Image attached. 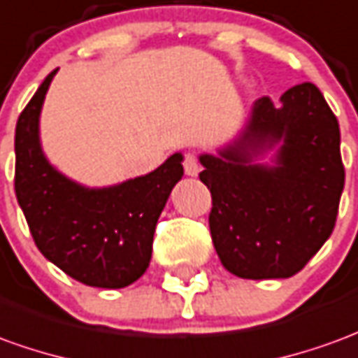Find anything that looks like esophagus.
Wrapping results in <instances>:
<instances>
[{
  "mask_svg": "<svg viewBox=\"0 0 358 358\" xmlns=\"http://www.w3.org/2000/svg\"><path fill=\"white\" fill-rule=\"evenodd\" d=\"M184 172H186L187 176H197V172H199V161H197V157L194 153H186L184 155Z\"/></svg>",
  "mask_w": 358,
  "mask_h": 358,
  "instance_id": "34e87169",
  "label": "esophagus"
}]
</instances>
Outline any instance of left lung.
<instances>
[{
	"label": "left lung",
	"mask_w": 358,
	"mask_h": 358,
	"mask_svg": "<svg viewBox=\"0 0 358 358\" xmlns=\"http://www.w3.org/2000/svg\"><path fill=\"white\" fill-rule=\"evenodd\" d=\"M283 141L275 167L249 162ZM341 134L316 85L301 83L275 106L254 104L238 141L201 155L211 192L209 229L221 264L242 279H287L310 262L336 227L345 186Z\"/></svg>",
	"instance_id": "1"
}]
</instances>
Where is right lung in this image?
<instances>
[{"mask_svg":"<svg viewBox=\"0 0 358 358\" xmlns=\"http://www.w3.org/2000/svg\"><path fill=\"white\" fill-rule=\"evenodd\" d=\"M57 69L42 81L15 127V194L42 256L79 283L122 289L151 262L159 215L182 178V155L120 186L89 189L46 161L38 141L42 102Z\"/></svg>","mask_w":358,"mask_h":358,"instance_id":"add662e5","label":"right lung"}]
</instances>
